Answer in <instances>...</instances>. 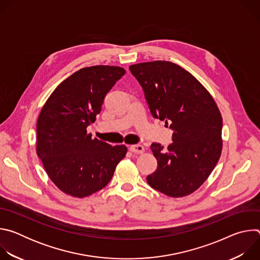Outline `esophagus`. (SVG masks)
<instances>
[{"label": "esophagus", "instance_id": "esophagus-1", "mask_svg": "<svg viewBox=\"0 0 260 260\" xmlns=\"http://www.w3.org/2000/svg\"><path fill=\"white\" fill-rule=\"evenodd\" d=\"M129 150L134 153H138V154H141L144 152V147L140 144H136V145H132L129 147Z\"/></svg>", "mask_w": 260, "mask_h": 260}]
</instances>
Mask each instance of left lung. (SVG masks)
<instances>
[{
    "instance_id": "obj_1",
    "label": "left lung",
    "mask_w": 260,
    "mask_h": 260,
    "mask_svg": "<svg viewBox=\"0 0 260 260\" xmlns=\"http://www.w3.org/2000/svg\"><path fill=\"white\" fill-rule=\"evenodd\" d=\"M154 118L170 122L173 143L150 148L157 169L147 176L152 188L172 198L196 191L217 165L222 150V117L208 90L180 66L166 60L129 67Z\"/></svg>"
}]
</instances>
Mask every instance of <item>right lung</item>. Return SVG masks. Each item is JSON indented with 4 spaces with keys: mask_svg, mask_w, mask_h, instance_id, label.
I'll return each instance as SVG.
<instances>
[{
    "mask_svg": "<svg viewBox=\"0 0 260 260\" xmlns=\"http://www.w3.org/2000/svg\"><path fill=\"white\" fill-rule=\"evenodd\" d=\"M114 66L83 68L51 93L37 121V154L56 186L67 194L85 198L112 179L124 158V145L92 139L86 127L95 121L106 94L124 75Z\"/></svg>",
    "mask_w": 260,
    "mask_h": 260,
    "instance_id": "right-lung-1",
    "label": "right lung"
}]
</instances>
